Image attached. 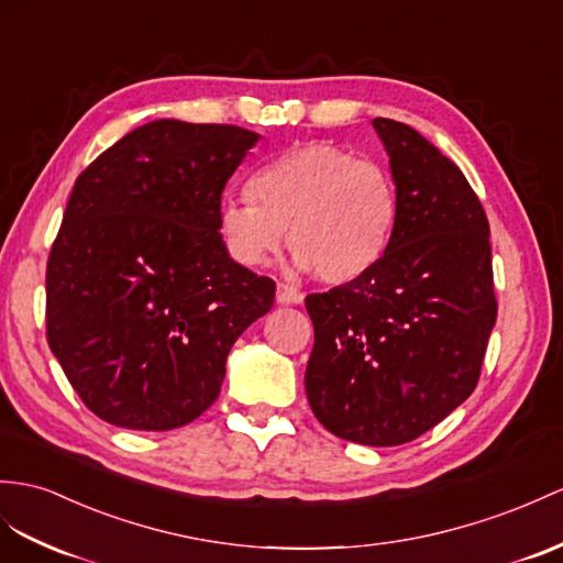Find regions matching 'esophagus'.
I'll return each mask as SVG.
<instances>
[{
    "instance_id": "obj_1",
    "label": "esophagus",
    "mask_w": 563,
    "mask_h": 563,
    "mask_svg": "<svg viewBox=\"0 0 563 563\" xmlns=\"http://www.w3.org/2000/svg\"><path fill=\"white\" fill-rule=\"evenodd\" d=\"M277 303H282V306H298V303H303V294H300L296 286L277 284Z\"/></svg>"
}]
</instances>
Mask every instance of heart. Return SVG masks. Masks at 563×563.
<instances>
[{"label": "heart", "mask_w": 563, "mask_h": 563, "mask_svg": "<svg viewBox=\"0 0 563 563\" xmlns=\"http://www.w3.org/2000/svg\"><path fill=\"white\" fill-rule=\"evenodd\" d=\"M250 198L219 208V234L243 267H265L284 243L300 272L327 284L361 279L385 257L396 229V186L385 167L310 141L265 162Z\"/></svg>", "instance_id": "heart-1"}]
</instances>
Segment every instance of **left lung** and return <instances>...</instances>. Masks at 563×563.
Returning a JSON list of instances; mask_svg holds the SVG:
<instances>
[{"instance_id": "1", "label": "left lung", "mask_w": 563, "mask_h": 563, "mask_svg": "<svg viewBox=\"0 0 563 563\" xmlns=\"http://www.w3.org/2000/svg\"><path fill=\"white\" fill-rule=\"evenodd\" d=\"M373 126L396 186L394 239L361 279L306 298V394L341 440L396 446L473 394L497 300L489 224L468 178L406 123Z\"/></svg>"}]
</instances>
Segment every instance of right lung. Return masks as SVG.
Masks as SVG:
<instances>
[{"label": "right lung", "mask_w": 563, "mask_h": 563, "mask_svg": "<svg viewBox=\"0 0 563 563\" xmlns=\"http://www.w3.org/2000/svg\"><path fill=\"white\" fill-rule=\"evenodd\" d=\"M260 135L150 121L76 178L47 260V341L95 416L174 430L222 389L274 282L229 257L222 190Z\"/></svg>", "instance_id": "1"}]
</instances>
